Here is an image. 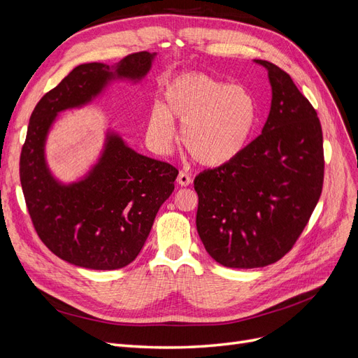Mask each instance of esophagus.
I'll return each mask as SVG.
<instances>
[{
	"label": "esophagus",
	"mask_w": 358,
	"mask_h": 358,
	"mask_svg": "<svg viewBox=\"0 0 358 358\" xmlns=\"http://www.w3.org/2000/svg\"><path fill=\"white\" fill-rule=\"evenodd\" d=\"M178 183L180 187H188L192 183V178L188 175L185 171H180L178 175Z\"/></svg>",
	"instance_id": "obj_1"
}]
</instances>
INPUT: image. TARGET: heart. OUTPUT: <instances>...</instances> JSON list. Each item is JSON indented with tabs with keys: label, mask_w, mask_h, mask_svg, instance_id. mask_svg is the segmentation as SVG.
Returning a JSON list of instances; mask_svg holds the SVG:
<instances>
[{
	"label": "heart",
	"mask_w": 358,
	"mask_h": 358,
	"mask_svg": "<svg viewBox=\"0 0 358 358\" xmlns=\"http://www.w3.org/2000/svg\"><path fill=\"white\" fill-rule=\"evenodd\" d=\"M162 104L149 113L148 134L158 150H169L175 138V119L189 155L216 167L239 157L252 138L259 109L245 86L229 85L204 73H183L167 82Z\"/></svg>",
	"instance_id": "heart-1"
}]
</instances>
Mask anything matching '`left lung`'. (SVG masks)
I'll use <instances>...</instances> for the list:
<instances>
[{
    "mask_svg": "<svg viewBox=\"0 0 358 358\" xmlns=\"http://www.w3.org/2000/svg\"><path fill=\"white\" fill-rule=\"evenodd\" d=\"M266 67L272 106L263 131L243 152L194 180L197 231L225 267H264L282 258L305 230L324 182L322 129L309 100L275 64Z\"/></svg>",
    "mask_w": 358,
    "mask_h": 358,
    "instance_id": "obj_1",
    "label": "left lung"
}]
</instances>
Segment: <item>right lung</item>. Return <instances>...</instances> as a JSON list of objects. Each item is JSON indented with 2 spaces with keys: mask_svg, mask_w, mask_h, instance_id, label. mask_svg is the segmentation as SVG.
Listing matches in <instances>:
<instances>
[{
  "mask_svg": "<svg viewBox=\"0 0 358 358\" xmlns=\"http://www.w3.org/2000/svg\"><path fill=\"white\" fill-rule=\"evenodd\" d=\"M154 58L155 53L137 52L115 66L82 64L43 95L31 113L19 162L25 203L41 242L70 264L115 270L134 262L179 171L137 154L109 131L88 175L64 185L46 164L49 129L59 112L91 103L110 80L143 79Z\"/></svg>",
  "mask_w": 358,
  "mask_h": 358,
  "instance_id": "1",
  "label": "right lung"
}]
</instances>
